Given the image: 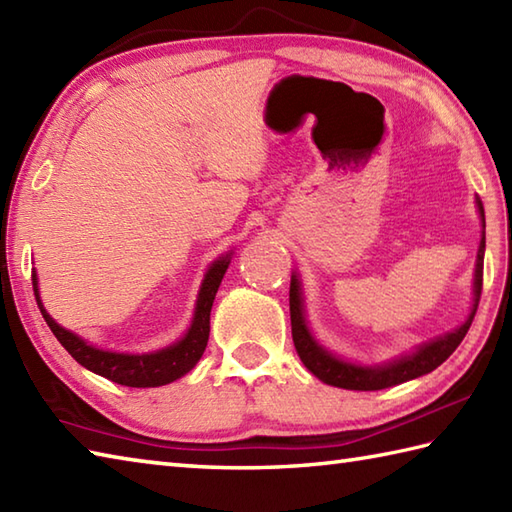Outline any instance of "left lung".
<instances>
[{"instance_id":"1","label":"left lung","mask_w":512,"mask_h":512,"mask_svg":"<svg viewBox=\"0 0 512 512\" xmlns=\"http://www.w3.org/2000/svg\"><path fill=\"white\" fill-rule=\"evenodd\" d=\"M477 206H480L482 213V224H484V206L482 200L477 198ZM486 226V224H484ZM484 248L486 242L482 237L480 250H477V266H475V306L471 317L464 321L455 332H449L440 336V339L422 345L416 354L398 358V361L389 363L385 367H358L352 363L339 361L332 354L323 350L321 345L314 343L306 328V319H303V308H301V292H299V281L292 275L290 281V323H292V341H295L297 354L310 372L319 380L334 387L343 389H356V391H376V389H387L400 383H407L411 378H418L433 372V369L440 367L447 358L455 352V347L462 343V339L469 332L473 317L477 312V303L482 297V281H484Z\"/></svg>"}]
</instances>
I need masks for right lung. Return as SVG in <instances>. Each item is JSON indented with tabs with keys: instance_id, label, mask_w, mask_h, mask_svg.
Masks as SVG:
<instances>
[{
	"instance_id": "1",
	"label": "right lung",
	"mask_w": 512,
	"mask_h": 512,
	"mask_svg": "<svg viewBox=\"0 0 512 512\" xmlns=\"http://www.w3.org/2000/svg\"><path fill=\"white\" fill-rule=\"evenodd\" d=\"M228 268V255L217 259V262L209 268V273L204 277V284L198 297V308H195V317L191 328L182 341L176 345L160 350L156 354H116V352H103L96 347L88 345L79 336L63 330L59 323H54L50 314L43 310L37 292V275L32 273V290H35L37 306L46 319L48 328L57 336V341L72 354L76 363L88 367L90 372L105 376L112 383L125 385V387H160L173 383V380L191 372L193 365L200 361L204 354L206 341H209L211 332V306L215 299V292L220 288V281Z\"/></svg>"
}]
</instances>
